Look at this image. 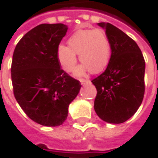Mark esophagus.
Listing matches in <instances>:
<instances>
[{
  "label": "esophagus",
  "mask_w": 158,
  "mask_h": 158,
  "mask_svg": "<svg viewBox=\"0 0 158 158\" xmlns=\"http://www.w3.org/2000/svg\"><path fill=\"white\" fill-rule=\"evenodd\" d=\"M80 82H81V83H82V85H84V84H87V83H89L90 81H89V79H80Z\"/></svg>",
  "instance_id": "esophagus-1"
}]
</instances>
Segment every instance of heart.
<instances>
[{"instance_id":"1","label":"heart","mask_w":158,"mask_h":158,"mask_svg":"<svg viewBox=\"0 0 158 158\" xmlns=\"http://www.w3.org/2000/svg\"><path fill=\"white\" fill-rule=\"evenodd\" d=\"M69 47L60 46L57 51L58 60L65 71L70 72L76 66L77 58L83 65L76 70L82 75L88 69L97 74L105 69L111 58V46L106 33L102 30H79L68 40Z\"/></svg>"}]
</instances>
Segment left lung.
<instances>
[{
  "label": "left lung",
  "mask_w": 158,
  "mask_h": 158,
  "mask_svg": "<svg viewBox=\"0 0 158 158\" xmlns=\"http://www.w3.org/2000/svg\"><path fill=\"white\" fill-rule=\"evenodd\" d=\"M106 30L112 54L106 69L91 82L97 89L94 109L104 121L119 124L130 118L144 97L145 60L135 41L109 23Z\"/></svg>",
  "instance_id": "obj_1"
}]
</instances>
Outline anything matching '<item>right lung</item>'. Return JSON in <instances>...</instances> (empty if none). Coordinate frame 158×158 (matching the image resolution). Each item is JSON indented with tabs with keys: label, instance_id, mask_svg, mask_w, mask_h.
I'll use <instances>...</instances> for the list:
<instances>
[{
	"label": "right lung",
	"instance_id": "1",
	"mask_svg": "<svg viewBox=\"0 0 158 158\" xmlns=\"http://www.w3.org/2000/svg\"><path fill=\"white\" fill-rule=\"evenodd\" d=\"M67 31L63 23L40 24L22 38L13 53L14 96L28 117L42 126L62 124L82 86L58 60L59 45Z\"/></svg>",
	"mask_w": 158,
	"mask_h": 158
}]
</instances>
